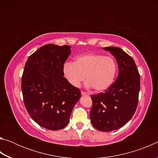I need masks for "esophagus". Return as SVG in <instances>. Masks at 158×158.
Instances as JSON below:
<instances>
[{
    "label": "esophagus",
    "instance_id": "1",
    "mask_svg": "<svg viewBox=\"0 0 158 158\" xmlns=\"http://www.w3.org/2000/svg\"><path fill=\"white\" fill-rule=\"evenodd\" d=\"M81 95H89L90 94L89 93H86L85 91H82V90H81Z\"/></svg>",
    "mask_w": 158,
    "mask_h": 158
}]
</instances>
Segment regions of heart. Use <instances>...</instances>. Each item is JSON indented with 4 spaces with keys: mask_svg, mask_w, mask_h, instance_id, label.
Here are the masks:
<instances>
[{
    "mask_svg": "<svg viewBox=\"0 0 158 158\" xmlns=\"http://www.w3.org/2000/svg\"><path fill=\"white\" fill-rule=\"evenodd\" d=\"M117 70L114 58L101 53H86L77 56L74 63L66 62L63 65L64 76L74 87H78L86 77L88 87L97 92L108 89L113 84Z\"/></svg>",
    "mask_w": 158,
    "mask_h": 158,
    "instance_id": "obj_1",
    "label": "heart"
}]
</instances>
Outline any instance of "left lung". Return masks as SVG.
<instances>
[{
  "label": "left lung",
  "instance_id": "left-lung-1",
  "mask_svg": "<svg viewBox=\"0 0 158 158\" xmlns=\"http://www.w3.org/2000/svg\"><path fill=\"white\" fill-rule=\"evenodd\" d=\"M109 51L118 66V75L104 93L91 95L90 121L102 132L119 129L132 118L137 107L140 75L133 58L119 47L103 48Z\"/></svg>",
  "mask_w": 158,
  "mask_h": 158
}]
</instances>
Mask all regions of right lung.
Wrapping results in <instances>:
<instances>
[{"label":"right lung","instance_id":"obj_1","mask_svg":"<svg viewBox=\"0 0 158 158\" xmlns=\"http://www.w3.org/2000/svg\"><path fill=\"white\" fill-rule=\"evenodd\" d=\"M70 54L68 45L48 44L28 57L21 77L26 110L32 119L51 130L68 125L81 91L64 77L63 65Z\"/></svg>","mask_w":158,"mask_h":158}]
</instances>
